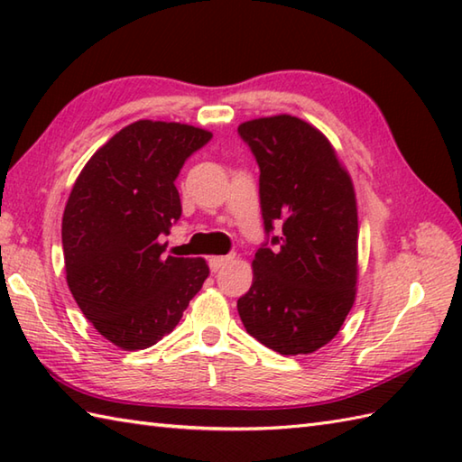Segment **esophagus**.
Returning a JSON list of instances; mask_svg holds the SVG:
<instances>
[{"label":"esophagus","mask_w":462,"mask_h":462,"mask_svg":"<svg viewBox=\"0 0 462 462\" xmlns=\"http://www.w3.org/2000/svg\"><path fill=\"white\" fill-rule=\"evenodd\" d=\"M234 260V256H212L210 260H208V263H210V270L212 272H218V270H222L224 266H228V263Z\"/></svg>","instance_id":"obj_1"}]
</instances>
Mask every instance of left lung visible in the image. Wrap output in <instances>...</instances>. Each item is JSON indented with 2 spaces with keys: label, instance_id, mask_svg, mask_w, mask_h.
<instances>
[{
  "label": "left lung",
  "instance_id": "8db88e82",
  "mask_svg": "<svg viewBox=\"0 0 462 462\" xmlns=\"http://www.w3.org/2000/svg\"><path fill=\"white\" fill-rule=\"evenodd\" d=\"M260 166V204L276 248L252 262L238 300L252 337L282 356H308L337 336L357 293V200L329 139L291 115L238 126Z\"/></svg>",
  "mask_w": 462,
  "mask_h": 462
}]
</instances>
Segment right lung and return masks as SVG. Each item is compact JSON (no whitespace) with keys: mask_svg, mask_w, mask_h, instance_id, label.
<instances>
[{"mask_svg":"<svg viewBox=\"0 0 462 462\" xmlns=\"http://www.w3.org/2000/svg\"><path fill=\"white\" fill-rule=\"evenodd\" d=\"M210 139L184 123H131L87 161L69 194L67 286L93 328L125 351L169 336L208 278L204 258L164 256L161 236L182 214L176 176Z\"/></svg>","mask_w":462,"mask_h":462,"instance_id":"right-lung-1","label":"right lung"}]
</instances>
